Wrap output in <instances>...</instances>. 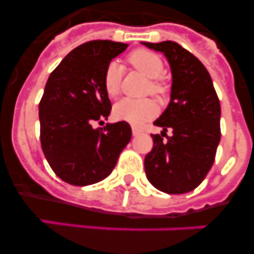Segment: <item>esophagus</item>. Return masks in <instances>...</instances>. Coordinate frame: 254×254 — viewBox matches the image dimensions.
Here are the masks:
<instances>
[{
    "label": "esophagus",
    "mask_w": 254,
    "mask_h": 254,
    "mask_svg": "<svg viewBox=\"0 0 254 254\" xmlns=\"http://www.w3.org/2000/svg\"><path fill=\"white\" fill-rule=\"evenodd\" d=\"M142 132V129L138 128V127H132V133H133V136H138V134H141Z\"/></svg>",
    "instance_id": "34e87169"
}]
</instances>
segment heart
Segmentation results:
<instances>
[{
  "instance_id": "heart-1",
  "label": "heart",
  "mask_w": 254,
  "mask_h": 254,
  "mask_svg": "<svg viewBox=\"0 0 254 254\" xmlns=\"http://www.w3.org/2000/svg\"><path fill=\"white\" fill-rule=\"evenodd\" d=\"M129 64L141 73L149 77L146 93L161 98L167 93V85L160 78L164 71L163 60L156 53L147 49H136L127 57ZM122 81V68L116 61L111 62L105 68L103 76V85L108 96L114 98L120 94ZM156 114V104L151 99H125L120 100L113 108V116L116 120L128 122L138 126L146 122Z\"/></svg>"
}]
</instances>
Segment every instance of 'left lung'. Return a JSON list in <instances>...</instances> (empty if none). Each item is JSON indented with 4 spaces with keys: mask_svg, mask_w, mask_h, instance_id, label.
Returning a JSON list of instances; mask_svg holds the SVG:
<instances>
[{
    "mask_svg": "<svg viewBox=\"0 0 254 254\" xmlns=\"http://www.w3.org/2000/svg\"><path fill=\"white\" fill-rule=\"evenodd\" d=\"M142 44L163 52L173 76L169 105L154 122L163 132L151 134L145 172L161 192L187 193L201 185L215 161L221 136L219 98L206 67L187 49L172 40Z\"/></svg>",
    "mask_w": 254,
    "mask_h": 254,
    "instance_id": "1",
    "label": "left lung"
}]
</instances>
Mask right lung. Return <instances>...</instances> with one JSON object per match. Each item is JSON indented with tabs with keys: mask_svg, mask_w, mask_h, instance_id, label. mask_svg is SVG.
Returning a JSON list of instances; mask_svg holds the SVG:
<instances>
[{
	"mask_svg": "<svg viewBox=\"0 0 254 254\" xmlns=\"http://www.w3.org/2000/svg\"><path fill=\"white\" fill-rule=\"evenodd\" d=\"M127 44L91 40L71 51L53 69L39 103L40 143L56 176L68 185L89 186L107 178L131 141L127 122L107 123L112 104L103 76Z\"/></svg>",
	"mask_w": 254,
	"mask_h": 254,
	"instance_id": "1",
	"label": "right lung"
}]
</instances>
